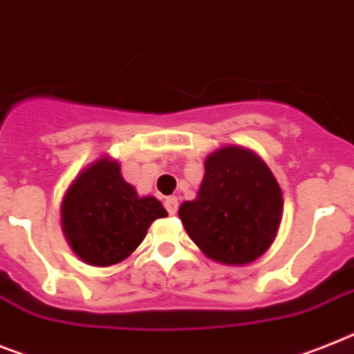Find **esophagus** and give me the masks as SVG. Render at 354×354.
Returning a JSON list of instances; mask_svg holds the SVG:
<instances>
[{"label": "esophagus", "mask_w": 354, "mask_h": 354, "mask_svg": "<svg viewBox=\"0 0 354 354\" xmlns=\"http://www.w3.org/2000/svg\"><path fill=\"white\" fill-rule=\"evenodd\" d=\"M165 207H166V211H168V213L175 214V213H177V209H179V201H177L175 197H166L165 198Z\"/></svg>", "instance_id": "esophagus-1"}]
</instances>
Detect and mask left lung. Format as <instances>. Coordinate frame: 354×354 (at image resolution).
<instances>
[{"instance_id": "left-lung-1", "label": "left lung", "mask_w": 354, "mask_h": 354, "mask_svg": "<svg viewBox=\"0 0 354 354\" xmlns=\"http://www.w3.org/2000/svg\"><path fill=\"white\" fill-rule=\"evenodd\" d=\"M197 197L179 207V218L209 259L249 265L270 249L283 216V193L256 152L238 145L216 148L204 161Z\"/></svg>"}]
</instances>
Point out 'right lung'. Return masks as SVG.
<instances>
[{"instance_id":"1","label":"right lung","mask_w":354,"mask_h":354,"mask_svg":"<svg viewBox=\"0 0 354 354\" xmlns=\"http://www.w3.org/2000/svg\"><path fill=\"white\" fill-rule=\"evenodd\" d=\"M166 214L156 197H140L123 179L116 159L102 156L66 189L60 225L84 263L111 267L129 258L147 236L150 223Z\"/></svg>"}]
</instances>
